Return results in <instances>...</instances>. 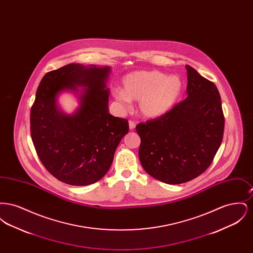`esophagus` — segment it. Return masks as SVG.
<instances>
[{
    "label": "esophagus",
    "instance_id": "esophagus-1",
    "mask_svg": "<svg viewBox=\"0 0 253 253\" xmlns=\"http://www.w3.org/2000/svg\"><path fill=\"white\" fill-rule=\"evenodd\" d=\"M129 128H130V130H133L135 128V123L133 121H129Z\"/></svg>",
    "mask_w": 253,
    "mask_h": 253
}]
</instances>
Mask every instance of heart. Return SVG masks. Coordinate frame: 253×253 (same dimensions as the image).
<instances>
[{
	"mask_svg": "<svg viewBox=\"0 0 253 253\" xmlns=\"http://www.w3.org/2000/svg\"><path fill=\"white\" fill-rule=\"evenodd\" d=\"M122 89L115 88L113 96L123 108L130 100L138 101V109L146 118H158L173 107L180 96L183 84L177 76L160 71H135L122 79Z\"/></svg>",
	"mask_w": 253,
	"mask_h": 253,
	"instance_id": "heart-1",
	"label": "heart"
}]
</instances>
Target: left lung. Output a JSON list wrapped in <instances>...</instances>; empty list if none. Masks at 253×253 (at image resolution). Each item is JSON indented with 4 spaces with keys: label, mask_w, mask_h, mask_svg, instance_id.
Wrapping results in <instances>:
<instances>
[{
    "label": "left lung",
    "mask_w": 253,
    "mask_h": 253,
    "mask_svg": "<svg viewBox=\"0 0 253 253\" xmlns=\"http://www.w3.org/2000/svg\"><path fill=\"white\" fill-rule=\"evenodd\" d=\"M186 99L165 115L138 123V157L151 176L182 184L202 174L222 143L225 119L215 84L186 65Z\"/></svg>",
    "instance_id": "8db88e82"
}]
</instances>
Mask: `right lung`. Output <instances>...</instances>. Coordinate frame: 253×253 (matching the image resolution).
Listing matches in <instances>:
<instances>
[{"label": "right lung", "instance_id": "add662e5", "mask_svg": "<svg viewBox=\"0 0 253 253\" xmlns=\"http://www.w3.org/2000/svg\"><path fill=\"white\" fill-rule=\"evenodd\" d=\"M109 73L108 66L70 63L46 73L38 87L30 112L32 141L42 165L63 183L86 186L101 179L129 131L127 120L109 114ZM78 85L85 87L80 107L65 115L56 96Z\"/></svg>", "mask_w": 253, "mask_h": 253}]
</instances>
